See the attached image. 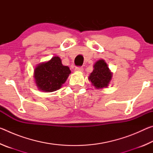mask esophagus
Wrapping results in <instances>:
<instances>
[{"instance_id": "34e87169", "label": "esophagus", "mask_w": 153, "mask_h": 153, "mask_svg": "<svg viewBox=\"0 0 153 153\" xmlns=\"http://www.w3.org/2000/svg\"><path fill=\"white\" fill-rule=\"evenodd\" d=\"M75 70L76 71H83L84 68H83L82 67H76V68H75Z\"/></svg>"}]
</instances>
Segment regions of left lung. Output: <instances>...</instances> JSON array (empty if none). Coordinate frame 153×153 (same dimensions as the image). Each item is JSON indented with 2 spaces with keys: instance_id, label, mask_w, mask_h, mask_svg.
<instances>
[{
  "instance_id": "1",
  "label": "left lung",
  "mask_w": 153,
  "mask_h": 153,
  "mask_svg": "<svg viewBox=\"0 0 153 153\" xmlns=\"http://www.w3.org/2000/svg\"><path fill=\"white\" fill-rule=\"evenodd\" d=\"M94 70L89 76L90 81L97 88L108 86L112 74L104 60H99L94 64Z\"/></svg>"
}]
</instances>
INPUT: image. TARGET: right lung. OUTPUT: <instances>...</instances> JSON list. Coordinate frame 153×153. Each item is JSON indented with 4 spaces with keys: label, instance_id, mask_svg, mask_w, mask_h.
Returning a JSON list of instances; mask_svg holds the SVG:
<instances>
[{
    "label": "right lung",
    "instance_id": "1",
    "mask_svg": "<svg viewBox=\"0 0 153 153\" xmlns=\"http://www.w3.org/2000/svg\"><path fill=\"white\" fill-rule=\"evenodd\" d=\"M70 74L69 67L63 65L59 56H55L36 67L34 77L38 88L50 92L60 88Z\"/></svg>",
    "mask_w": 153,
    "mask_h": 153
}]
</instances>
